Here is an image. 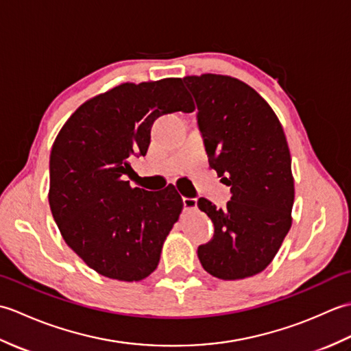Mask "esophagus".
I'll list each match as a JSON object with an SVG mask.
<instances>
[{
    "label": "esophagus",
    "instance_id": "1",
    "mask_svg": "<svg viewBox=\"0 0 351 351\" xmlns=\"http://www.w3.org/2000/svg\"><path fill=\"white\" fill-rule=\"evenodd\" d=\"M182 204H184V210H196L197 199L196 197H184Z\"/></svg>",
    "mask_w": 351,
    "mask_h": 351
}]
</instances>
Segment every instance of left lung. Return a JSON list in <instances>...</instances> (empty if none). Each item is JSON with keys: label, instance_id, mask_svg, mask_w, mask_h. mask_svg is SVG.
<instances>
[{"label": "left lung", "instance_id": "8db88e82", "mask_svg": "<svg viewBox=\"0 0 351 351\" xmlns=\"http://www.w3.org/2000/svg\"><path fill=\"white\" fill-rule=\"evenodd\" d=\"M210 166L230 187L226 206L200 197L214 225L197 247L205 270L223 280L258 274L271 263L291 228L294 180L289 149L271 107L240 80L205 73L185 77Z\"/></svg>", "mask_w": 351, "mask_h": 351}]
</instances>
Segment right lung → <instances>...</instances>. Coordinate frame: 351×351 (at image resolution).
<instances>
[{"instance_id":"add662e5","label":"right lung","mask_w":351,"mask_h":351,"mask_svg":"<svg viewBox=\"0 0 351 351\" xmlns=\"http://www.w3.org/2000/svg\"><path fill=\"white\" fill-rule=\"evenodd\" d=\"M195 110L181 78L125 83L84 102L52 145L49 206L66 244L110 279L134 282L158 265L182 210L173 185L131 189V156L146 155L161 114Z\"/></svg>"}]
</instances>
